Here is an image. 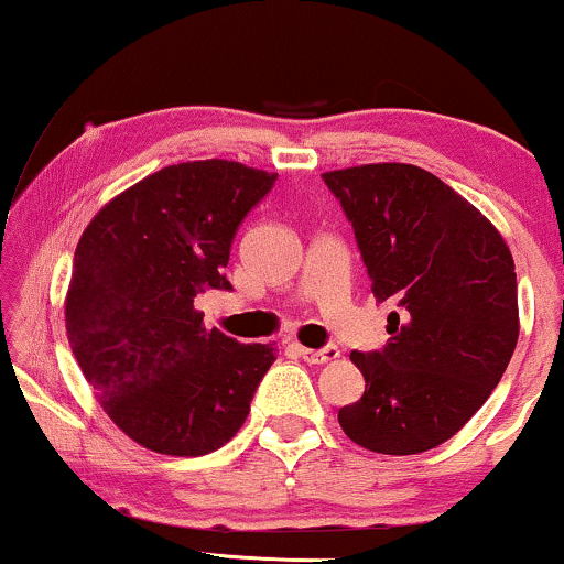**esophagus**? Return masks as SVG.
<instances>
[{
    "mask_svg": "<svg viewBox=\"0 0 564 564\" xmlns=\"http://www.w3.org/2000/svg\"><path fill=\"white\" fill-rule=\"evenodd\" d=\"M296 352L302 355L307 364H332V360L339 358V347L336 345H326L321 349H310V347H296Z\"/></svg>",
    "mask_w": 564,
    "mask_h": 564,
    "instance_id": "1",
    "label": "esophagus"
}]
</instances>
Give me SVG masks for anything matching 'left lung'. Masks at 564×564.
Masks as SVG:
<instances>
[{
    "label": "left lung",
    "mask_w": 564,
    "mask_h": 564,
    "mask_svg": "<svg viewBox=\"0 0 564 564\" xmlns=\"http://www.w3.org/2000/svg\"><path fill=\"white\" fill-rule=\"evenodd\" d=\"M352 223L377 302H392L384 349L349 352L366 392L339 424L368 451L411 456L480 411L520 336L517 273L501 232L413 164L323 174Z\"/></svg>",
    "instance_id": "obj_1"
}]
</instances>
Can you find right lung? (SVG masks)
Segmentation results:
<instances>
[{"mask_svg":"<svg viewBox=\"0 0 564 564\" xmlns=\"http://www.w3.org/2000/svg\"><path fill=\"white\" fill-rule=\"evenodd\" d=\"M278 174L206 159L164 166L97 212L79 238L66 332L124 435L166 456L223 448L275 352L206 332L193 300L230 289L238 228Z\"/></svg>","mask_w":564,"mask_h":564,"instance_id":"1","label":"right lung"}]
</instances>
